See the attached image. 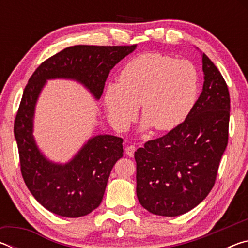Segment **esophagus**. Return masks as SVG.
<instances>
[{
  "instance_id": "obj_1",
  "label": "esophagus",
  "mask_w": 248,
  "mask_h": 248,
  "mask_svg": "<svg viewBox=\"0 0 248 248\" xmlns=\"http://www.w3.org/2000/svg\"><path fill=\"white\" fill-rule=\"evenodd\" d=\"M136 146L134 145H129V146H127V148H125V154L128 155L129 157H133V155H134V152H136Z\"/></svg>"
}]
</instances>
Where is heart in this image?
Here are the masks:
<instances>
[{"label": "heart", "instance_id": "heart-1", "mask_svg": "<svg viewBox=\"0 0 248 248\" xmlns=\"http://www.w3.org/2000/svg\"><path fill=\"white\" fill-rule=\"evenodd\" d=\"M198 94V71L190 61L145 52L124 66L119 83L108 84L104 102L116 128H129L142 105L144 128L170 131L189 117Z\"/></svg>", "mask_w": 248, "mask_h": 248}]
</instances>
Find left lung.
I'll return each instance as SVG.
<instances>
[{"mask_svg": "<svg viewBox=\"0 0 248 248\" xmlns=\"http://www.w3.org/2000/svg\"><path fill=\"white\" fill-rule=\"evenodd\" d=\"M202 71V92L189 117L134 152L138 199L153 215H184L215 186L228 145L230 93L220 71L204 53Z\"/></svg>", "mask_w": 248, "mask_h": 248, "instance_id": "obj_1", "label": "left lung"}]
</instances>
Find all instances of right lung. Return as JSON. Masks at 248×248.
Here are the masks:
<instances>
[{"label": "right lung", "mask_w": 248, "mask_h": 248, "mask_svg": "<svg viewBox=\"0 0 248 248\" xmlns=\"http://www.w3.org/2000/svg\"><path fill=\"white\" fill-rule=\"evenodd\" d=\"M136 47L73 46L44 61L29 78L15 118L14 136L24 182L35 199L52 213L78 217L98 207L112 167L124 155V140L99 134L87 141L66 164L47 159L32 136L35 106L46 81L75 79L99 99L110 70Z\"/></svg>", "instance_id": "add662e5"}]
</instances>
